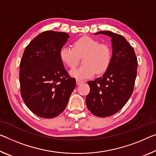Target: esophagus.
<instances>
[{"label":"esophagus","mask_w":156,"mask_h":156,"mask_svg":"<svg viewBox=\"0 0 156 156\" xmlns=\"http://www.w3.org/2000/svg\"><path fill=\"white\" fill-rule=\"evenodd\" d=\"M76 84H77V85H80V84H81V83L83 82V81L81 80H79V79H76Z\"/></svg>","instance_id":"1"}]
</instances>
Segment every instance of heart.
<instances>
[{
    "label": "heart",
    "instance_id": "obj_1",
    "mask_svg": "<svg viewBox=\"0 0 156 156\" xmlns=\"http://www.w3.org/2000/svg\"><path fill=\"white\" fill-rule=\"evenodd\" d=\"M59 57L69 68H75L83 58V66L70 71V75L77 79L90 78L96 73H105L111 64L112 49L108 44L101 43L90 37L79 38L73 43V47L63 46L59 51Z\"/></svg>",
    "mask_w": 156,
    "mask_h": 156
}]
</instances>
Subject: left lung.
<instances>
[{
	"instance_id": "8db88e82",
	"label": "left lung",
	"mask_w": 156,
	"mask_h": 156,
	"mask_svg": "<svg viewBox=\"0 0 156 156\" xmlns=\"http://www.w3.org/2000/svg\"><path fill=\"white\" fill-rule=\"evenodd\" d=\"M112 38V58L102 76L88 81L90 93L86 98L88 110L95 116L107 117L118 112L128 102L134 90L137 59L126 38L111 31H100Z\"/></svg>"
}]
</instances>
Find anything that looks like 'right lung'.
Here are the masks:
<instances>
[{
	"mask_svg": "<svg viewBox=\"0 0 156 156\" xmlns=\"http://www.w3.org/2000/svg\"><path fill=\"white\" fill-rule=\"evenodd\" d=\"M69 38L66 33L47 30L25 48L20 62L21 98L33 113L51 119L63 112L76 86L59 57Z\"/></svg>",
	"mask_w": 156,
	"mask_h": 156,
	"instance_id": "add662e5",
	"label": "right lung"
}]
</instances>
